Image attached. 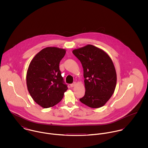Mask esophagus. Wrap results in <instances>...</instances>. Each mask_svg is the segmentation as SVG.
I'll list each match as a JSON object with an SVG mask.
<instances>
[{
    "mask_svg": "<svg viewBox=\"0 0 148 148\" xmlns=\"http://www.w3.org/2000/svg\"><path fill=\"white\" fill-rule=\"evenodd\" d=\"M75 85H76V83H75V82H74V83H73L72 84H70L71 87H73V86H75Z\"/></svg>",
    "mask_w": 148,
    "mask_h": 148,
    "instance_id": "1",
    "label": "esophagus"
}]
</instances>
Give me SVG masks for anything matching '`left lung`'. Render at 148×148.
<instances>
[{"mask_svg":"<svg viewBox=\"0 0 148 148\" xmlns=\"http://www.w3.org/2000/svg\"><path fill=\"white\" fill-rule=\"evenodd\" d=\"M72 53L80 61L84 71L85 93L80 101L92 108L104 106L113 94L117 83L112 59L103 50L90 44L74 49Z\"/></svg>","mask_w":148,"mask_h":148,"instance_id":"left-lung-1","label":"left lung"}]
</instances>
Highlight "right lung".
<instances>
[{"instance_id": "add662e5", "label": "right lung", "mask_w": 148, "mask_h": 148, "mask_svg": "<svg viewBox=\"0 0 148 148\" xmlns=\"http://www.w3.org/2000/svg\"><path fill=\"white\" fill-rule=\"evenodd\" d=\"M65 52L62 48H45L29 65L26 76L28 90L34 100L44 108L58 104L68 89L59 69Z\"/></svg>"}]
</instances>
